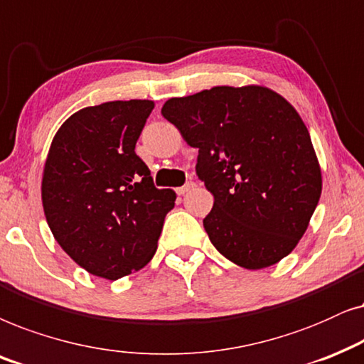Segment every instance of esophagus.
Returning <instances> with one entry per match:
<instances>
[{
	"label": "esophagus",
	"instance_id": "34e87169",
	"mask_svg": "<svg viewBox=\"0 0 364 364\" xmlns=\"http://www.w3.org/2000/svg\"><path fill=\"white\" fill-rule=\"evenodd\" d=\"M196 186V183H193V181H188L185 186H179V188H176V193L178 195H185V193H188L190 190H193V188Z\"/></svg>",
	"mask_w": 364,
	"mask_h": 364
}]
</instances>
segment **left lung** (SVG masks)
Segmentation results:
<instances>
[{"label": "left lung", "mask_w": 364, "mask_h": 364, "mask_svg": "<svg viewBox=\"0 0 364 364\" xmlns=\"http://www.w3.org/2000/svg\"><path fill=\"white\" fill-rule=\"evenodd\" d=\"M198 148L196 174L215 196L203 226L223 256L246 269L296 248L321 196V168L306 124L276 91L215 86L163 105Z\"/></svg>", "instance_id": "1"}]
</instances>
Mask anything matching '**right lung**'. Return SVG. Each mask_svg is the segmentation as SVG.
<instances>
[{
  "instance_id": "obj_1",
  "label": "right lung",
  "mask_w": 364,
  "mask_h": 364,
  "mask_svg": "<svg viewBox=\"0 0 364 364\" xmlns=\"http://www.w3.org/2000/svg\"><path fill=\"white\" fill-rule=\"evenodd\" d=\"M154 103L108 101L71 114L53 138L43 168L48 226L88 273L118 279L144 268L158 248L176 193L158 190L134 153Z\"/></svg>"
}]
</instances>
